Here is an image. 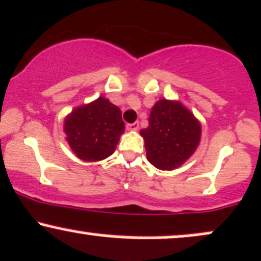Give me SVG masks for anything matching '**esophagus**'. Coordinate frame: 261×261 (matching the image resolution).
Wrapping results in <instances>:
<instances>
[{"label": "esophagus", "instance_id": "1", "mask_svg": "<svg viewBox=\"0 0 261 261\" xmlns=\"http://www.w3.org/2000/svg\"><path fill=\"white\" fill-rule=\"evenodd\" d=\"M126 130L127 131H136L139 130V122H134V124L126 125Z\"/></svg>", "mask_w": 261, "mask_h": 261}]
</instances>
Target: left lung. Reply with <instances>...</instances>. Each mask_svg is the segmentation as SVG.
Here are the masks:
<instances>
[{
    "instance_id": "8db88e82",
    "label": "left lung",
    "mask_w": 261,
    "mask_h": 261,
    "mask_svg": "<svg viewBox=\"0 0 261 261\" xmlns=\"http://www.w3.org/2000/svg\"><path fill=\"white\" fill-rule=\"evenodd\" d=\"M140 135L145 140L148 162L159 170L172 171L196 152L202 126L181 101L160 99L151 109L148 126Z\"/></svg>"
}]
</instances>
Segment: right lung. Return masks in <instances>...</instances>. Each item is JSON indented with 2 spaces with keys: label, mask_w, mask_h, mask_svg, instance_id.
I'll use <instances>...</instances> for the list:
<instances>
[{
  "label": "right lung",
  "mask_w": 261,
  "mask_h": 261,
  "mask_svg": "<svg viewBox=\"0 0 261 261\" xmlns=\"http://www.w3.org/2000/svg\"><path fill=\"white\" fill-rule=\"evenodd\" d=\"M65 140L79 160L96 162L114 153L125 125L121 110L110 100L99 96L80 105L64 117Z\"/></svg>",
  "instance_id": "1"
}]
</instances>
